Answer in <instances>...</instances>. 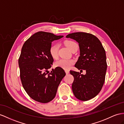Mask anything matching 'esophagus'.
I'll use <instances>...</instances> for the list:
<instances>
[{"mask_svg":"<svg viewBox=\"0 0 124 124\" xmlns=\"http://www.w3.org/2000/svg\"><path fill=\"white\" fill-rule=\"evenodd\" d=\"M65 73H66V74H68L69 73V72H70L69 70H65Z\"/></svg>","mask_w":124,"mask_h":124,"instance_id":"34e87169","label":"esophagus"}]
</instances>
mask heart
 I'll use <instances>...</instances> for the list:
<instances>
[{
  "label": "heart",
  "mask_w": 124,
  "mask_h": 124,
  "mask_svg": "<svg viewBox=\"0 0 124 124\" xmlns=\"http://www.w3.org/2000/svg\"><path fill=\"white\" fill-rule=\"evenodd\" d=\"M65 46L72 51L75 47L78 46V44L74 41L71 40H66L64 42ZM49 53L53 59H56L58 55V46L56 44L51 46L49 49ZM74 60L72 59H60L55 62L56 67L61 68L65 70H68L74 63Z\"/></svg>",
  "instance_id": "b5f03b06"
}]
</instances>
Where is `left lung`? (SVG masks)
<instances>
[{"label": "left lung", "instance_id": "8db88e82", "mask_svg": "<svg viewBox=\"0 0 124 124\" xmlns=\"http://www.w3.org/2000/svg\"><path fill=\"white\" fill-rule=\"evenodd\" d=\"M78 43L80 56L75 67L85 70L86 74L70 71L74 77L72 88L79 100L86 101L100 92L105 79L107 62L105 51L99 39L93 34L78 32L68 34Z\"/></svg>", "mask_w": 124, "mask_h": 124}]
</instances>
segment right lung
<instances>
[{
    "label": "right lung",
    "instance_id": "1",
    "mask_svg": "<svg viewBox=\"0 0 124 124\" xmlns=\"http://www.w3.org/2000/svg\"><path fill=\"white\" fill-rule=\"evenodd\" d=\"M39 31L26 41L18 60L22 85L28 95L37 101L46 103L55 97L65 72L56 67L49 72L53 59L49 53L53 41L62 38Z\"/></svg>",
    "mask_w": 124,
    "mask_h": 124
}]
</instances>
